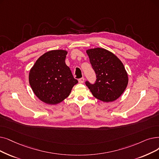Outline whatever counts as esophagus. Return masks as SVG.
<instances>
[{
	"label": "esophagus",
	"mask_w": 159,
	"mask_h": 159,
	"mask_svg": "<svg viewBox=\"0 0 159 159\" xmlns=\"http://www.w3.org/2000/svg\"><path fill=\"white\" fill-rule=\"evenodd\" d=\"M79 82L80 84H83L84 82V78L82 77V78H80L79 79Z\"/></svg>",
	"instance_id": "obj_1"
}]
</instances>
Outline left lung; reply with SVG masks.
<instances>
[{
	"label": "left lung",
	"mask_w": 159,
	"mask_h": 159,
	"mask_svg": "<svg viewBox=\"0 0 159 159\" xmlns=\"http://www.w3.org/2000/svg\"><path fill=\"white\" fill-rule=\"evenodd\" d=\"M86 53L97 76L94 84L86 82L89 90L95 98L103 102L118 99L129 82L122 61L113 52L101 47L88 49Z\"/></svg>",
	"instance_id": "1"
}]
</instances>
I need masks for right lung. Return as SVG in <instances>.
Returning a JSON list of instances; mask_svg holds the SVG:
<instances>
[{"instance_id":"right-lung-1","label":"right lung","mask_w":159,"mask_h":159,"mask_svg":"<svg viewBox=\"0 0 159 159\" xmlns=\"http://www.w3.org/2000/svg\"><path fill=\"white\" fill-rule=\"evenodd\" d=\"M67 51L52 50L44 53L31 67L29 80L34 93L48 105H57L70 95L78 83L65 62Z\"/></svg>"}]
</instances>
